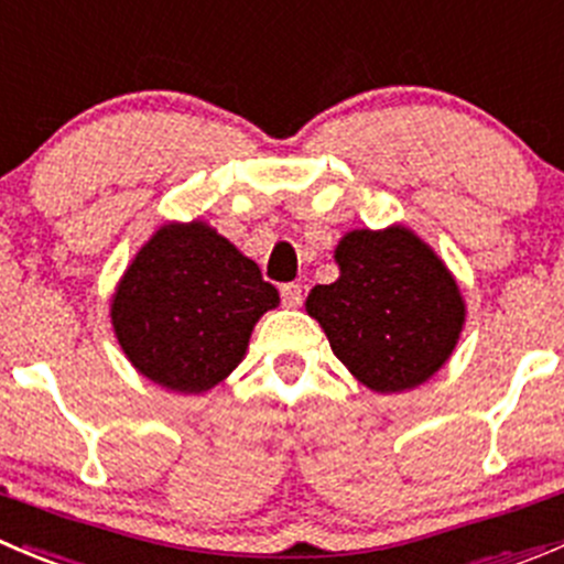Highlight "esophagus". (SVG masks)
<instances>
[{
  "label": "esophagus",
  "mask_w": 564,
  "mask_h": 564,
  "mask_svg": "<svg viewBox=\"0 0 564 564\" xmlns=\"http://www.w3.org/2000/svg\"><path fill=\"white\" fill-rule=\"evenodd\" d=\"M281 300L286 308H297V305H303V286H297V283H283Z\"/></svg>",
  "instance_id": "34e87169"
}]
</instances>
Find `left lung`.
<instances>
[{"mask_svg":"<svg viewBox=\"0 0 564 564\" xmlns=\"http://www.w3.org/2000/svg\"><path fill=\"white\" fill-rule=\"evenodd\" d=\"M341 275L311 289L305 308L336 358L371 391L433 377L455 349L466 308L438 256L408 228L352 231L336 248Z\"/></svg>","mask_w":564,"mask_h":564,"instance_id":"left-lung-1","label":"left lung"}]
</instances>
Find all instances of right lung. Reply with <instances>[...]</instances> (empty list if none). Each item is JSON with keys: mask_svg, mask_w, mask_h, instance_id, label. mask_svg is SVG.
Returning a JSON list of instances; mask_svg holds the SVG:
<instances>
[{"mask_svg": "<svg viewBox=\"0 0 564 564\" xmlns=\"http://www.w3.org/2000/svg\"><path fill=\"white\" fill-rule=\"evenodd\" d=\"M278 305L256 261L204 223L165 226L112 300V325L140 375L171 391H209L237 369L253 325Z\"/></svg>", "mask_w": 564, "mask_h": 564, "instance_id": "add662e5", "label": "right lung"}]
</instances>
